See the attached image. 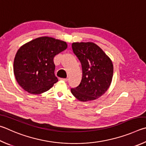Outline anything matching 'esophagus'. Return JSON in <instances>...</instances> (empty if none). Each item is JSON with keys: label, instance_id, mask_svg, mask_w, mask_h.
Instances as JSON below:
<instances>
[{"label": "esophagus", "instance_id": "34e87169", "mask_svg": "<svg viewBox=\"0 0 146 146\" xmlns=\"http://www.w3.org/2000/svg\"><path fill=\"white\" fill-rule=\"evenodd\" d=\"M60 80L63 81H67L68 79L67 78H60Z\"/></svg>", "mask_w": 146, "mask_h": 146}]
</instances>
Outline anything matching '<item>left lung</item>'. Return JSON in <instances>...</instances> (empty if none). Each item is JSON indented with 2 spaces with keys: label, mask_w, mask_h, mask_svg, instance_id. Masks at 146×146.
Here are the masks:
<instances>
[{
  "label": "left lung",
  "mask_w": 146,
  "mask_h": 146,
  "mask_svg": "<svg viewBox=\"0 0 146 146\" xmlns=\"http://www.w3.org/2000/svg\"><path fill=\"white\" fill-rule=\"evenodd\" d=\"M72 48L80 61L83 72L80 85L70 89L72 94L83 102L100 98L111 82L113 66L111 60L92 42L73 43Z\"/></svg>",
  "instance_id": "left-lung-1"
}]
</instances>
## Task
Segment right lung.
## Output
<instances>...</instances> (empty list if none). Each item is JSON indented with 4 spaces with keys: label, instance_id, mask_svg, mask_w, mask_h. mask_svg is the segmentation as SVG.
I'll return each mask as SVG.
<instances>
[{
    "label": "right lung",
    "instance_id": "right-lung-1",
    "mask_svg": "<svg viewBox=\"0 0 146 146\" xmlns=\"http://www.w3.org/2000/svg\"><path fill=\"white\" fill-rule=\"evenodd\" d=\"M66 47V42L47 36L36 38L22 46L13 63L14 74L20 86L33 94L43 93L52 87L58 81L54 58Z\"/></svg>",
    "mask_w": 146,
    "mask_h": 146
}]
</instances>
